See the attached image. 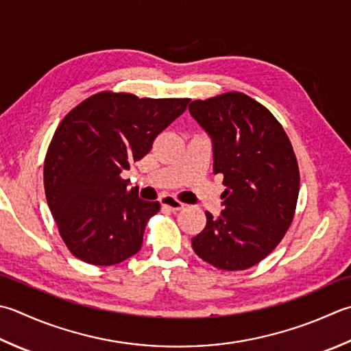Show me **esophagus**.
I'll list each match as a JSON object with an SVG mask.
<instances>
[{
    "label": "esophagus",
    "mask_w": 351,
    "mask_h": 351,
    "mask_svg": "<svg viewBox=\"0 0 351 351\" xmlns=\"http://www.w3.org/2000/svg\"><path fill=\"white\" fill-rule=\"evenodd\" d=\"M161 205L166 207L171 211H180L182 208H185V204H182L181 201H178L173 196H162L161 197Z\"/></svg>",
    "instance_id": "esophagus-1"
}]
</instances>
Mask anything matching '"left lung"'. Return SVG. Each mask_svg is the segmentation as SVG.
Masks as SVG:
<instances>
[{
    "instance_id": "left-lung-1",
    "label": "left lung",
    "mask_w": 351,
    "mask_h": 351,
    "mask_svg": "<svg viewBox=\"0 0 351 351\" xmlns=\"http://www.w3.org/2000/svg\"><path fill=\"white\" fill-rule=\"evenodd\" d=\"M190 114L211 135L215 173L223 175L225 208L191 239L204 262L243 271L269 256L293 221L300 169L292 143L262 103L231 91L190 103Z\"/></svg>"
}]
</instances>
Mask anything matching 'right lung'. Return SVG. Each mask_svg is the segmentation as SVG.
Returning a JSON list of instances; mask_svg holds the SVG:
<instances>
[{"instance_id": "add662e5", "label": "right lung", "mask_w": 351, "mask_h": 351, "mask_svg": "<svg viewBox=\"0 0 351 351\" xmlns=\"http://www.w3.org/2000/svg\"><path fill=\"white\" fill-rule=\"evenodd\" d=\"M189 101L100 91L59 123L45 155L44 189L74 257L111 266L140 251L149 219L161 205L140 199L121 173L149 154Z\"/></svg>"}]
</instances>
